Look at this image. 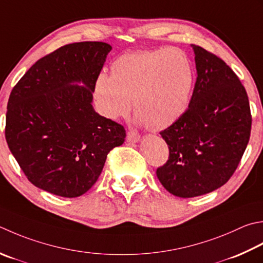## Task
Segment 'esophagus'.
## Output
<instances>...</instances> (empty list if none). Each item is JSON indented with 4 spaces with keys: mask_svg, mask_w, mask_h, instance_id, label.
<instances>
[{
    "mask_svg": "<svg viewBox=\"0 0 263 263\" xmlns=\"http://www.w3.org/2000/svg\"><path fill=\"white\" fill-rule=\"evenodd\" d=\"M140 140V136L137 135L135 132H128L126 135V141L128 143H137Z\"/></svg>",
    "mask_w": 263,
    "mask_h": 263,
    "instance_id": "esophagus-1",
    "label": "esophagus"
}]
</instances>
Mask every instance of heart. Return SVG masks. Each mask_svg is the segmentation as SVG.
Masks as SVG:
<instances>
[{"mask_svg":"<svg viewBox=\"0 0 263 263\" xmlns=\"http://www.w3.org/2000/svg\"><path fill=\"white\" fill-rule=\"evenodd\" d=\"M194 74L187 53L178 48L133 51L110 65V76L96 79L93 98L100 114L116 121L132 109L136 122L151 130L176 123L189 106Z\"/></svg>","mask_w":263,"mask_h":263,"instance_id":"b5f03b06","label":"heart"}]
</instances>
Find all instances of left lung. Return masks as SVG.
I'll return each mask as SVG.
<instances>
[{
    "instance_id": "left-lung-1",
    "label": "left lung",
    "mask_w": 263,
    "mask_h": 263,
    "mask_svg": "<svg viewBox=\"0 0 263 263\" xmlns=\"http://www.w3.org/2000/svg\"><path fill=\"white\" fill-rule=\"evenodd\" d=\"M197 79L186 112L161 132L170 157L159 182L181 198L209 194L228 181L248 146L252 117L245 87L217 55L192 44Z\"/></svg>"
}]
</instances>
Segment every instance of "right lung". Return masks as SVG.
Returning <instances> with one entry per match:
<instances>
[{"instance_id":"right-lung-1","label":"right lung","mask_w":263,"mask_h":263,"mask_svg":"<svg viewBox=\"0 0 263 263\" xmlns=\"http://www.w3.org/2000/svg\"><path fill=\"white\" fill-rule=\"evenodd\" d=\"M110 51L104 42L61 46L36 61L11 91L5 139L37 188L81 196L99 178L108 153L124 142V127L92 106L96 79Z\"/></svg>"}]
</instances>
